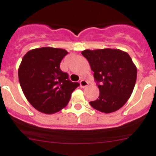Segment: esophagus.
Returning a JSON list of instances; mask_svg holds the SVG:
<instances>
[{"mask_svg":"<svg viewBox=\"0 0 156 156\" xmlns=\"http://www.w3.org/2000/svg\"><path fill=\"white\" fill-rule=\"evenodd\" d=\"M80 86L83 88L86 87L88 86V82L87 80H81L80 81Z\"/></svg>","mask_w":156,"mask_h":156,"instance_id":"obj_1","label":"esophagus"}]
</instances>
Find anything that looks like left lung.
Instances as JSON below:
<instances>
[{
	"instance_id": "obj_1",
	"label": "left lung",
	"mask_w": 156,
	"mask_h": 156,
	"mask_svg": "<svg viewBox=\"0 0 156 156\" xmlns=\"http://www.w3.org/2000/svg\"><path fill=\"white\" fill-rule=\"evenodd\" d=\"M100 94L90 101L94 109L105 113L117 111L129 98L137 80V68L126 52L119 49L85 50Z\"/></svg>"
}]
</instances>
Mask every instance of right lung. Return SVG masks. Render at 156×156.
Masks as SVG:
<instances>
[{"mask_svg": "<svg viewBox=\"0 0 156 156\" xmlns=\"http://www.w3.org/2000/svg\"><path fill=\"white\" fill-rule=\"evenodd\" d=\"M68 54L64 49L46 47L27 52L19 68L23 94L37 110L46 114L60 111L69 103L79 83L69 80L60 63Z\"/></svg>", "mask_w": 156, "mask_h": 156, "instance_id": "add662e5", "label": "right lung"}]
</instances>
